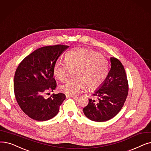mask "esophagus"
<instances>
[{
    "mask_svg": "<svg viewBox=\"0 0 151 151\" xmlns=\"http://www.w3.org/2000/svg\"><path fill=\"white\" fill-rule=\"evenodd\" d=\"M66 97L67 98H69V97H76L77 96H75V95H70V94H66Z\"/></svg>",
    "mask_w": 151,
    "mask_h": 151,
    "instance_id": "34e87169",
    "label": "esophagus"
}]
</instances>
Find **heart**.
<instances>
[{
  "mask_svg": "<svg viewBox=\"0 0 151 151\" xmlns=\"http://www.w3.org/2000/svg\"><path fill=\"white\" fill-rule=\"evenodd\" d=\"M65 63L57 62L52 68L54 76L63 81L69 70H73L74 78L65 81L59 86L62 93L73 95L80 93L87 86L93 91L106 81L109 73V63L99 52L84 48L73 49L65 55Z\"/></svg>",
  "mask_w": 151,
  "mask_h": 151,
  "instance_id": "heart-1",
  "label": "heart"
}]
</instances>
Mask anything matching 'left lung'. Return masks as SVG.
<instances>
[{
    "instance_id": "obj_1",
    "label": "left lung",
    "mask_w": 151,
    "mask_h": 151,
    "mask_svg": "<svg viewBox=\"0 0 151 151\" xmlns=\"http://www.w3.org/2000/svg\"><path fill=\"white\" fill-rule=\"evenodd\" d=\"M111 68L106 81L89 99L83 112L91 120L106 122L116 115L125 102L128 93V83L125 70L121 62L110 57Z\"/></svg>"
}]
</instances>
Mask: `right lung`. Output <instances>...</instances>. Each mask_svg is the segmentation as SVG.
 Segmentation results:
<instances>
[{
  "label": "right lung",
  "instance_id": "1",
  "mask_svg": "<svg viewBox=\"0 0 151 151\" xmlns=\"http://www.w3.org/2000/svg\"><path fill=\"white\" fill-rule=\"evenodd\" d=\"M68 47L59 44L39 48L26 57L17 68L14 83L15 98L19 107L31 119L46 121L58 113L65 95L52 94L45 99L44 94L55 89L52 68Z\"/></svg>",
  "mask_w": 151,
  "mask_h": 151
}]
</instances>
